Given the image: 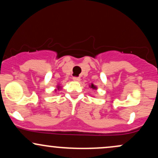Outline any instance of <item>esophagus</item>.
<instances>
[{"instance_id": "obj_1", "label": "esophagus", "mask_w": 158, "mask_h": 158, "mask_svg": "<svg viewBox=\"0 0 158 158\" xmlns=\"http://www.w3.org/2000/svg\"><path fill=\"white\" fill-rule=\"evenodd\" d=\"M73 81H80V78L77 77H73Z\"/></svg>"}]
</instances>
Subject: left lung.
Instances as JSON below:
<instances>
[{
    "label": "left lung",
    "instance_id": "left-lung-1",
    "mask_svg": "<svg viewBox=\"0 0 158 158\" xmlns=\"http://www.w3.org/2000/svg\"><path fill=\"white\" fill-rule=\"evenodd\" d=\"M90 88H93V89H96V88H96V86H94V85L93 84L91 85V86H90Z\"/></svg>",
    "mask_w": 158,
    "mask_h": 158
}]
</instances>
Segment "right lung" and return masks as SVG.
Here are the masks:
<instances>
[{"mask_svg":"<svg viewBox=\"0 0 158 158\" xmlns=\"http://www.w3.org/2000/svg\"><path fill=\"white\" fill-rule=\"evenodd\" d=\"M58 88H59V87H58Z\"/></svg>","mask_w":158,"mask_h":158,"instance_id":"right-lung-1","label":"right lung"}]
</instances>
